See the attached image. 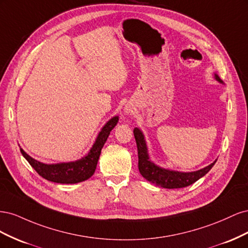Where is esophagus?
<instances>
[{
    "instance_id": "34e87169",
    "label": "esophagus",
    "mask_w": 248,
    "mask_h": 248,
    "mask_svg": "<svg viewBox=\"0 0 248 248\" xmlns=\"http://www.w3.org/2000/svg\"><path fill=\"white\" fill-rule=\"evenodd\" d=\"M130 111H131V109H129V108H126V112H127V114H129Z\"/></svg>"
}]
</instances>
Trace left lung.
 Masks as SVG:
<instances>
[{"label": "left lung", "instance_id": "8db88e82", "mask_svg": "<svg viewBox=\"0 0 248 248\" xmlns=\"http://www.w3.org/2000/svg\"><path fill=\"white\" fill-rule=\"evenodd\" d=\"M215 78L222 82L217 74H215ZM133 134L138 147L139 170L140 175L144 177L147 181L151 182L157 186L163 187V188H183V187L189 186L192 183L198 181V180L202 176H205L207 172L213 168L214 163L216 162L215 160L213 163L210 164V166L200 170L191 172H181L161 169L155 166L153 162L149 160L146 142L141 131L139 128H134Z\"/></svg>", "mask_w": 248, "mask_h": 248}]
</instances>
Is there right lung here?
<instances>
[{
  "instance_id": "right-lung-1",
  "label": "right lung",
  "mask_w": 248,
  "mask_h": 248,
  "mask_svg": "<svg viewBox=\"0 0 248 248\" xmlns=\"http://www.w3.org/2000/svg\"><path fill=\"white\" fill-rule=\"evenodd\" d=\"M118 121V117L110 119L98 134V138H97L92 149L90 150L89 154L78 161L46 164L33 159L22 149H20V152L22 156L28 160V162L31 164L32 168L38 172V175L48 180V181L62 184H74L82 182L94 174L101 153V149L103 145L106 144L110 131L114 129Z\"/></svg>"
}]
</instances>
